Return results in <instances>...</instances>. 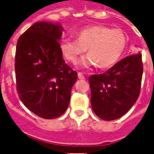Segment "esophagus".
<instances>
[{
    "label": "esophagus",
    "mask_w": 154,
    "mask_h": 154,
    "mask_svg": "<svg viewBox=\"0 0 154 154\" xmlns=\"http://www.w3.org/2000/svg\"><path fill=\"white\" fill-rule=\"evenodd\" d=\"M78 78L80 79V80H83V79H85V76L83 75L82 73H80V72H79V73H78Z\"/></svg>",
    "instance_id": "obj_1"
}]
</instances>
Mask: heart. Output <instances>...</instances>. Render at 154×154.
<instances>
[{
    "instance_id": "b5f03b06",
    "label": "heart",
    "mask_w": 154,
    "mask_h": 154,
    "mask_svg": "<svg viewBox=\"0 0 154 154\" xmlns=\"http://www.w3.org/2000/svg\"><path fill=\"white\" fill-rule=\"evenodd\" d=\"M127 43V36L122 30L98 25L80 29L77 38H63L60 50L68 62L76 64L88 49L90 54L80 62L83 67L98 65L100 68H109L121 59Z\"/></svg>"
}]
</instances>
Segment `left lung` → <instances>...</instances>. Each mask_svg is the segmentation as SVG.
I'll return each instance as SVG.
<instances>
[{
  "label": "left lung",
  "mask_w": 154,
  "mask_h": 154,
  "mask_svg": "<svg viewBox=\"0 0 154 154\" xmlns=\"http://www.w3.org/2000/svg\"><path fill=\"white\" fill-rule=\"evenodd\" d=\"M142 73L141 54L138 53L126 56L103 74L90 76L94 113L105 121L126 114L139 97Z\"/></svg>",
  "instance_id": "8db88e82"
}]
</instances>
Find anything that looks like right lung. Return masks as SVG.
Wrapping results in <instances>:
<instances>
[{
	"mask_svg": "<svg viewBox=\"0 0 154 154\" xmlns=\"http://www.w3.org/2000/svg\"><path fill=\"white\" fill-rule=\"evenodd\" d=\"M62 27L37 22L18 39L15 53L19 97L34 114L45 119L62 116L70 102L77 73L68 66L60 50Z\"/></svg>",
	"mask_w": 154,
	"mask_h": 154,
	"instance_id": "add662e5",
	"label": "right lung"
}]
</instances>
